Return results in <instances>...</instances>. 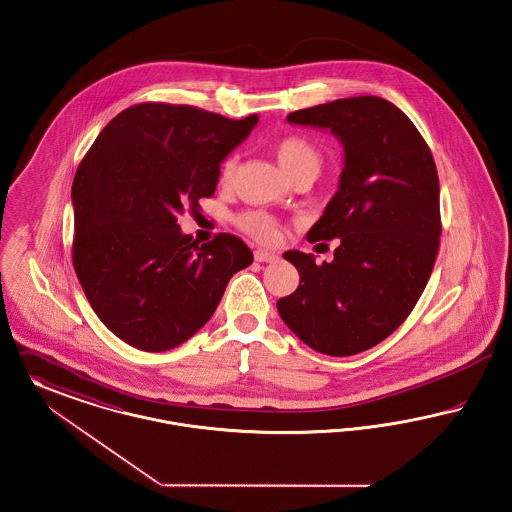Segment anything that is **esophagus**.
<instances>
[{
    "label": "esophagus",
    "instance_id": "34e87169",
    "mask_svg": "<svg viewBox=\"0 0 512 512\" xmlns=\"http://www.w3.org/2000/svg\"><path fill=\"white\" fill-rule=\"evenodd\" d=\"M254 258H256V262H275L277 260V256L268 250H256Z\"/></svg>",
    "mask_w": 512,
    "mask_h": 512
}]
</instances>
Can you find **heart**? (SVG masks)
Returning <instances> with one entry per match:
<instances>
[{
    "label": "heart",
    "mask_w": 512,
    "mask_h": 512,
    "mask_svg": "<svg viewBox=\"0 0 512 512\" xmlns=\"http://www.w3.org/2000/svg\"><path fill=\"white\" fill-rule=\"evenodd\" d=\"M275 156H277V162L281 165V169L287 175H291L296 169H304V167L320 169V163H322L320 152L304 136L291 135L281 138L275 144ZM233 169H235V158H229L227 162L223 163L221 179L229 181V177L233 175ZM239 225L248 235H252L254 239H258L262 243H271L279 235L277 221L266 214H260V212L244 214L239 219Z\"/></svg>",
    "instance_id": "heart-1"
}]
</instances>
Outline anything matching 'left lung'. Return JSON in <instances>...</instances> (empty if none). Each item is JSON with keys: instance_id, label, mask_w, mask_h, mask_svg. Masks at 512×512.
<instances>
[{"instance_id": "8db88e82", "label": "left lung", "mask_w": 512, "mask_h": 512, "mask_svg": "<svg viewBox=\"0 0 512 512\" xmlns=\"http://www.w3.org/2000/svg\"><path fill=\"white\" fill-rule=\"evenodd\" d=\"M287 121L343 146L339 189L306 235L341 243L322 266L314 254H283L300 285L277 312L310 349L358 354L387 339L426 289L441 235L435 162L414 123L377 96L300 109Z\"/></svg>"}]
</instances>
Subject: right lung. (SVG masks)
Segmentation results:
<instances>
[{"label":"right lung","instance_id":"1","mask_svg":"<svg viewBox=\"0 0 512 512\" xmlns=\"http://www.w3.org/2000/svg\"><path fill=\"white\" fill-rule=\"evenodd\" d=\"M258 115L239 121L192 106L138 104L113 117L73 181V266L90 306L135 349L190 339L214 312L252 250L229 233L192 241L185 208L214 196L223 162Z\"/></svg>","mask_w":512,"mask_h":512}]
</instances>
